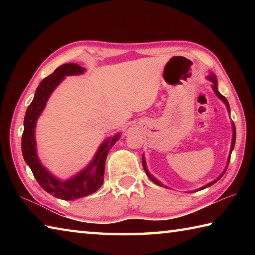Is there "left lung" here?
I'll return each instance as SVG.
<instances>
[{"label":"left lung","instance_id":"1","mask_svg":"<svg viewBox=\"0 0 255 255\" xmlns=\"http://www.w3.org/2000/svg\"><path fill=\"white\" fill-rule=\"evenodd\" d=\"M207 80L208 81H210L211 83V88H213V90H214V92H215V94L216 96H217L219 99H221V100L225 103V106H226V108H227V111L230 112L231 110H230V105H228V101H227V99L224 97V96H222L221 93H219V91H218V82H217V79H216V76L213 74V73H210V74L206 77ZM232 130H233V133H232V144H231V150H230V154H228V159H227V164H226V167L225 169H224V171L222 172V174L218 176L217 179L216 180H214V181H211V182H209V183H207V184H205L204 187H201V188H199V189H197V190H193V191H190V192H196V191H200V190H204V189H206V188H208V187H210V185H213L214 183H216L217 182V181L222 178V176L224 175V173H225L226 172V169H227V166H228V163H230V159H231V154H232V150H233V148H234V145H235V138H236V130H235V125H234V123L232 122ZM143 165H144V170H145V172H146V174L148 175V178L153 181L154 183H156L157 185H161V187H164V188H167L166 185H164L161 181H158L156 178H155V176L153 175V174H150V172L148 171V169H147V165H146V159H145V156L143 155Z\"/></svg>","mask_w":255,"mask_h":255}]
</instances>
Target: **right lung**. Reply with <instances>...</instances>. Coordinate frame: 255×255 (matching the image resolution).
<instances>
[{
    "label": "right lung",
    "instance_id": "obj_1",
    "mask_svg": "<svg viewBox=\"0 0 255 255\" xmlns=\"http://www.w3.org/2000/svg\"><path fill=\"white\" fill-rule=\"evenodd\" d=\"M85 71L84 67L74 63L64 64V65L56 68L53 74L47 76L46 79L40 82L36 93H34L33 100L30 103L24 116V130L22 135V143H21L24 161L31 169L34 178L40 184V187L45 191L50 193L51 196L63 200H74L89 196L101 187L103 183L107 155L122 135L118 132L114 137L107 138L99 146L92 161L79 173L67 180L58 179L41 164L37 154V120L44 111L51 93L59 85L60 82L65 79V76L81 75Z\"/></svg>",
    "mask_w": 255,
    "mask_h": 255
}]
</instances>
